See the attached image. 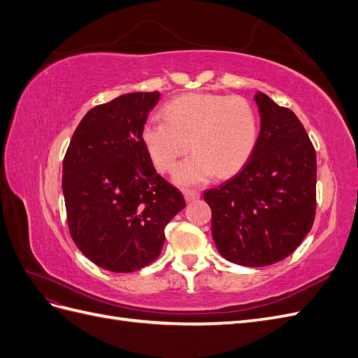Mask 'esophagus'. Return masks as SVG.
Returning a JSON list of instances; mask_svg holds the SVG:
<instances>
[{
  "label": "esophagus",
  "mask_w": 358,
  "mask_h": 358,
  "mask_svg": "<svg viewBox=\"0 0 358 358\" xmlns=\"http://www.w3.org/2000/svg\"><path fill=\"white\" fill-rule=\"evenodd\" d=\"M197 199H200V192H197V191H185V200L188 203L196 201Z\"/></svg>",
  "instance_id": "obj_1"
}]
</instances>
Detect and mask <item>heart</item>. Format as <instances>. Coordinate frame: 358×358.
<instances>
[{
  "label": "heart",
  "instance_id": "obj_1",
  "mask_svg": "<svg viewBox=\"0 0 358 358\" xmlns=\"http://www.w3.org/2000/svg\"><path fill=\"white\" fill-rule=\"evenodd\" d=\"M166 121L149 119L142 140L161 173L175 169L191 146L194 155L175 171L182 187L200 185L215 173L227 178L239 171L257 146V112L241 95L188 94L162 107Z\"/></svg>",
  "mask_w": 358,
  "mask_h": 358
}]
</instances>
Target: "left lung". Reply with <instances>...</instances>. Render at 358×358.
I'll return each mask as SVG.
<instances>
[{
    "label": "left lung",
    "instance_id": "left-lung-1",
    "mask_svg": "<svg viewBox=\"0 0 358 358\" xmlns=\"http://www.w3.org/2000/svg\"><path fill=\"white\" fill-rule=\"evenodd\" d=\"M262 127L249 161L204 192L212 237L229 262L263 267L280 262L310 231L317 208V154L294 112L255 94Z\"/></svg>",
    "mask_w": 358,
    "mask_h": 358
}]
</instances>
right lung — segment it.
<instances>
[{
    "label": "right lung",
    "mask_w": 358,
    "mask_h": 358,
    "mask_svg": "<svg viewBox=\"0 0 358 358\" xmlns=\"http://www.w3.org/2000/svg\"><path fill=\"white\" fill-rule=\"evenodd\" d=\"M159 92H131L95 106L76 128L62 162L73 241L92 263L136 272L158 258L164 229L185 199L162 179L142 140Z\"/></svg>",
    "instance_id": "add662e5"
}]
</instances>
